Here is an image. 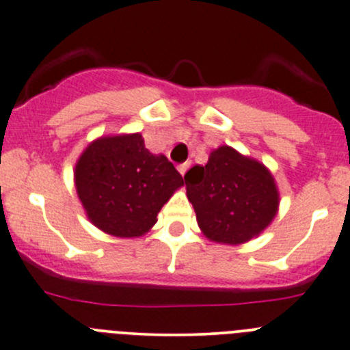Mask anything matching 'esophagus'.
I'll use <instances>...</instances> for the list:
<instances>
[{
    "instance_id": "1",
    "label": "esophagus",
    "mask_w": 350,
    "mask_h": 350,
    "mask_svg": "<svg viewBox=\"0 0 350 350\" xmlns=\"http://www.w3.org/2000/svg\"><path fill=\"white\" fill-rule=\"evenodd\" d=\"M189 167H190V163H182V165H178V172L182 175H185V172L189 170Z\"/></svg>"
}]
</instances>
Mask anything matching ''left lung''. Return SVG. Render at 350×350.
I'll return each mask as SVG.
<instances>
[{"mask_svg":"<svg viewBox=\"0 0 350 350\" xmlns=\"http://www.w3.org/2000/svg\"><path fill=\"white\" fill-rule=\"evenodd\" d=\"M183 178L199 228L217 243H245L278 213L279 193L267 168L230 146L217 148L206 167L190 168Z\"/></svg>","mask_w":350,"mask_h":350,"instance_id":"left-lung-1","label":"left lung"}]
</instances>
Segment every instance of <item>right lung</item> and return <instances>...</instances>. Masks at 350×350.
<instances>
[{
    "label": "right lung",
    "mask_w": 350,
    "mask_h": 350,
    "mask_svg": "<svg viewBox=\"0 0 350 350\" xmlns=\"http://www.w3.org/2000/svg\"><path fill=\"white\" fill-rule=\"evenodd\" d=\"M75 182L90 221L120 238L146 233L183 185L174 163L150 153L141 134L100 137L90 144L76 165Z\"/></svg>",
    "instance_id": "1"
}]
</instances>
